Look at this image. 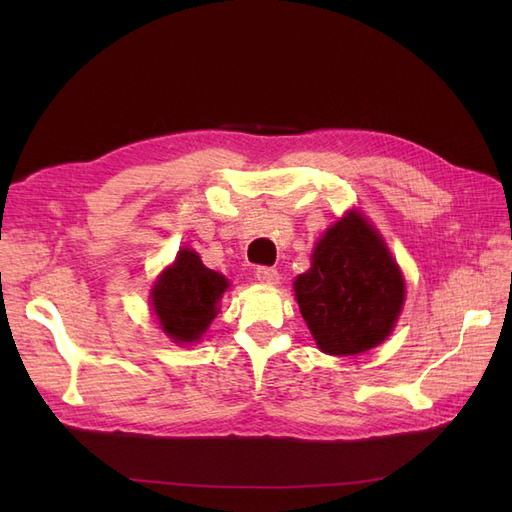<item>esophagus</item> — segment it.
Masks as SVG:
<instances>
[{
	"instance_id": "esophagus-1",
	"label": "esophagus",
	"mask_w": 512,
	"mask_h": 512,
	"mask_svg": "<svg viewBox=\"0 0 512 512\" xmlns=\"http://www.w3.org/2000/svg\"><path fill=\"white\" fill-rule=\"evenodd\" d=\"M256 280L260 284L275 286L277 282H280V273H277L273 267H256Z\"/></svg>"
}]
</instances>
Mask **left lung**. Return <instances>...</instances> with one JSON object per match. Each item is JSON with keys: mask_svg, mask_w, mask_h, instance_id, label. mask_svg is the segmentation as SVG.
I'll use <instances>...</instances> for the list:
<instances>
[{"mask_svg": "<svg viewBox=\"0 0 512 512\" xmlns=\"http://www.w3.org/2000/svg\"><path fill=\"white\" fill-rule=\"evenodd\" d=\"M294 292L322 352L361 354L384 342L404 305V277L378 232L350 211L312 254Z\"/></svg>", "mask_w": 512, "mask_h": 512, "instance_id": "1", "label": "left lung"}]
</instances>
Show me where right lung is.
Segmentation results:
<instances>
[{
	"instance_id": "right-lung-1",
	"label": "right lung",
	"mask_w": 512,
	"mask_h": 512,
	"mask_svg": "<svg viewBox=\"0 0 512 512\" xmlns=\"http://www.w3.org/2000/svg\"><path fill=\"white\" fill-rule=\"evenodd\" d=\"M228 288L226 277L207 269L198 254L181 250L175 265L153 286V309L164 333L175 342H194L218 314V301Z\"/></svg>"
}]
</instances>
